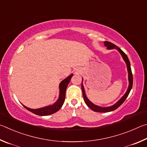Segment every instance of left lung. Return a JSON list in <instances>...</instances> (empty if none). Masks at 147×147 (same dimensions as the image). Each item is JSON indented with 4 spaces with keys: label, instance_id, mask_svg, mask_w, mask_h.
<instances>
[{
    "label": "left lung",
    "instance_id": "left-lung-1",
    "mask_svg": "<svg viewBox=\"0 0 147 147\" xmlns=\"http://www.w3.org/2000/svg\"><path fill=\"white\" fill-rule=\"evenodd\" d=\"M105 46H107L108 49H117V50L119 51V53L121 54V55L123 57V59L125 61L126 64H127V69H128V81H129V85H128V88L126 94L123 96L121 99L119 100L116 103L115 105H113L112 107H98L97 105H95L94 104L92 103V102L90 101V100L87 98L86 95H85V92H84V89L83 84H81V88H82V92H83V99L84 101L85 102V103L86 104L87 106H88L90 109L92 110H93L94 112H111V111H114L115 109H117L118 107H120L121 105L124 101H125V99H127V97H128V94H129L131 90V89L132 88V84H133V76H132V70H131V67H130V63L129 61V59H128L127 55L123 52V51L121 50V49L117 46L116 45H115L114 44H113L110 42H109V41H105ZM82 82H83V80H82Z\"/></svg>",
    "mask_w": 147,
    "mask_h": 147
}]
</instances>
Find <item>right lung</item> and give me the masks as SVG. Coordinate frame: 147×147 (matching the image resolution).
<instances>
[{
  "label": "right lung",
  "instance_id": "obj_1",
  "mask_svg": "<svg viewBox=\"0 0 147 147\" xmlns=\"http://www.w3.org/2000/svg\"><path fill=\"white\" fill-rule=\"evenodd\" d=\"M73 76V74H71L68 78H66L64 80L61 82L59 84V90H60V93H59V97L57 100V101L55 102L53 105H50V106H48L46 107L40 108L38 109H31L29 108H27L23 105L26 109L29 110L30 112L33 113L36 115H48L50 114H54L58 110L61 109V108L63 106V105L65 100V96H66V90L67 86H68L69 81L71 80V77Z\"/></svg>",
  "mask_w": 147,
  "mask_h": 147
}]
</instances>
